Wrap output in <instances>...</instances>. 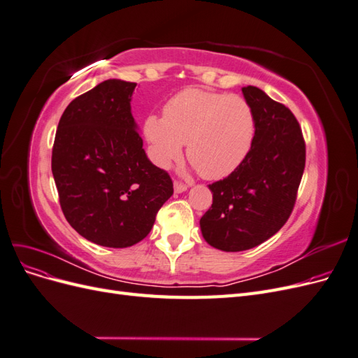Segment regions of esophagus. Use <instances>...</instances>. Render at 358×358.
Returning a JSON list of instances; mask_svg holds the SVG:
<instances>
[{
    "label": "esophagus",
    "mask_w": 358,
    "mask_h": 358,
    "mask_svg": "<svg viewBox=\"0 0 358 358\" xmlns=\"http://www.w3.org/2000/svg\"><path fill=\"white\" fill-rule=\"evenodd\" d=\"M187 189H188V187L185 185V183H182V182H175V192L180 194V192H185Z\"/></svg>",
    "instance_id": "34e87169"
}]
</instances>
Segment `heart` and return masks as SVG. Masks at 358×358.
I'll return each instance as SVG.
<instances>
[{"mask_svg":"<svg viewBox=\"0 0 358 358\" xmlns=\"http://www.w3.org/2000/svg\"><path fill=\"white\" fill-rule=\"evenodd\" d=\"M143 134L158 167H170L188 143L194 167L203 178L218 180L234 173L251 152L255 116L241 95L187 88L164 104L162 116H146Z\"/></svg>","mask_w":358,"mask_h":358,"instance_id":"obj_1","label":"heart"}]
</instances>
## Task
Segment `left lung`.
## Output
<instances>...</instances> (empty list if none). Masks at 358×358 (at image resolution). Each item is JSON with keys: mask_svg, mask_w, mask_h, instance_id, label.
<instances>
[{"mask_svg": "<svg viewBox=\"0 0 358 358\" xmlns=\"http://www.w3.org/2000/svg\"><path fill=\"white\" fill-rule=\"evenodd\" d=\"M255 116V138L243 164L213 182V201L200 220L204 241L225 252L258 246L289 218L305 170L306 146L288 107L257 86L242 88Z\"/></svg>", "mask_w": 358, "mask_h": 358, "instance_id": "left-lung-1", "label": "left lung"}]
</instances>
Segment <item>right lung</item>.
Instances as JSON below:
<instances>
[{
	"label": "right lung",
	"mask_w": 358,
	"mask_h": 358,
	"mask_svg": "<svg viewBox=\"0 0 358 358\" xmlns=\"http://www.w3.org/2000/svg\"><path fill=\"white\" fill-rule=\"evenodd\" d=\"M137 83L109 79L64 110L52 173L64 216L86 241L128 248L152 230L173 194L166 170L146 157L131 115Z\"/></svg>",
	"instance_id": "right-lung-1"
}]
</instances>
